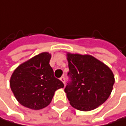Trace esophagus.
Returning <instances> with one entry per match:
<instances>
[{
    "label": "esophagus",
    "instance_id": "obj_1",
    "mask_svg": "<svg viewBox=\"0 0 126 126\" xmlns=\"http://www.w3.org/2000/svg\"><path fill=\"white\" fill-rule=\"evenodd\" d=\"M60 80L63 83H64V77H62L60 78Z\"/></svg>",
    "mask_w": 126,
    "mask_h": 126
}]
</instances>
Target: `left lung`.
Instances as JSON below:
<instances>
[{
	"label": "left lung",
	"mask_w": 126,
	"mask_h": 126,
	"mask_svg": "<svg viewBox=\"0 0 126 126\" xmlns=\"http://www.w3.org/2000/svg\"><path fill=\"white\" fill-rule=\"evenodd\" d=\"M70 80L64 89L71 105L82 111L97 108L110 95L115 82L112 71L90 55L67 53Z\"/></svg>",
	"instance_id": "obj_1"
}]
</instances>
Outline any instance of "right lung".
<instances>
[{
    "instance_id": "right-lung-1",
    "label": "right lung",
    "mask_w": 126,
    "mask_h": 126,
    "mask_svg": "<svg viewBox=\"0 0 126 126\" xmlns=\"http://www.w3.org/2000/svg\"><path fill=\"white\" fill-rule=\"evenodd\" d=\"M51 55L42 52L21 64L13 71L10 85L16 100L22 106L40 110L48 106L55 92L64 87L54 77L49 65Z\"/></svg>"
}]
</instances>
